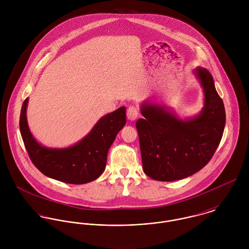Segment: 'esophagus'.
<instances>
[{"instance_id": "obj_1", "label": "esophagus", "mask_w": 249, "mask_h": 249, "mask_svg": "<svg viewBox=\"0 0 249 249\" xmlns=\"http://www.w3.org/2000/svg\"><path fill=\"white\" fill-rule=\"evenodd\" d=\"M126 116L128 118V120L130 121H134L137 119V117L139 116V109L137 107H129L126 112Z\"/></svg>"}]
</instances>
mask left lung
<instances>
[{
    "label": "left lung",
    "instance_id": "obj_1",
    "mask_svg": "<svg viewBox=\"0 0 249 249\" xmlns=\"http://www.w3.org/2000/svg\"><path fill=\"white\" fill-rule=\"evenodd\" d=\"M194 73L204 93L199 115L182 120L165 107L143 103V119L136 122L144 174L158 181L193 176L205 167L218 146L225 125V109L213 76L205 68Z\"/></svg>",
    "mask_w": 249,
    "mask_h": 249
}]
</instances>
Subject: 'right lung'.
I'll list each match as a JSON object with an SVG mask.
<instances>
[{
    "mask_svg": "<svg viewBox=\"0 0 249 249\" xmlns=\"http://www.w3.org/2000/svg\"><path fill=\"white\" fill-rule=\"evenodd\" d=\"M24 101L20 114V132L29 156L46 177L69 184H85L99 178L107 165V152L118 132L126 123L125 107L101 118L92 130L79 142L65 148L41 145L30 131L27 106Z\"/></svg>",
    "mask_w": 249,
    "mask_h": 249,
    "instance_id": "1",
    "label": "right lung"
}]
</instances>
